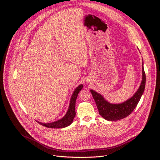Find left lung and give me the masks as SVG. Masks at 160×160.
<instances>
[{"label": "left lung", "instance_id": "1", "mask_svg": "<svg viewBox=\"0 0 160 160\" xmlns=\"http://www.w3.org/2000/svg\"><path fill=\"white\" fill-rule=\"evenodd\" d=\"M142 61V81L135 94L128 99L119 104H112L96 91L90 89V92L96 102L100 115L108 121H117L123 119L133 111L142 96L146 85V74Z\"/></svg>", "mask_w": 160, "mask_h": 160}]
</instances>
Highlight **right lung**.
Listing matches in <instances>:
<instances>
[{"instance_id":"add662e5","label":"right lung","mask_w":160,"mask_h":160,"mask_svg":"<svg viewBox=\"0 0 160 160\" xmlns=\"http://www.w3.org/2000/svg\"><path fill=\"white\" fill-rule=\"evenodd\" d=\"M83 85L80 84L79 85L75 90L73 91V92L72 95L70 102L69 104V107H68V111L65 115L61 118L60 120H58L56 122H53L51 123H43L42 122H39L37 121L39 124L45 127L48 128H64L70 125L73 120L75 117L76 112H75V103H76V99L77 98L78 94L80 92V91L82 89Z\"/></svg>"}]
</instances>
